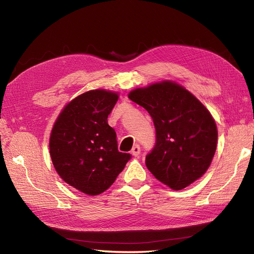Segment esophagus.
Listing matches in <instances>:
<instances>
[{
    "mask_svg": "<svg viewBox=\"0 0 254 254\" xmlns=\"http://www.w3.org/2000/svg\"><path fill=\"white\" fill-rule=\"evenodd\" d=\"M131 153L134 155V157H138V155L140 154V147L138 145H135L132 149Z\"/></svg>",
    "mask_w": 254,
    "mask_h": 254,
    "instance_id": "1",
    "label": "esophagus"
}]
</instances>
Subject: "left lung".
Masks as SVG:
<instances>
[{
	"mask_svg": "<svg viewBox=\"0 0 254 254\" xmlns=\"http://www.w3.org/2000/svg\"><path fill=\"white\" fill-rule=\"evenodd\" d=\"M154 123L155 145L146 166L162 184L178 191L200 178L217 149L216 122L203 104L177 82L163 80L128 93Z\"/></svg>",
	"mask_w": 254,
	"mask_h": 254,
	"instance_id": "1",
	"label": "left lung"
}]
</instances>
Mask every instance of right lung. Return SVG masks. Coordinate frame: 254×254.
<instances>
[{"label": "right lung", "instance_id": "1", "mask_svg": "<svg viewBox=\"0 0 254 254\" xmlns=\"http://www.w3.org/2000/svg\"><path fill=\"white\" fill-rule=\"evenodd\" d=\"M119 99L109 90H90L64 106L51 129L49 150L59 176L88 195H99L123 171L129 153L118 150L107 118Z\"/></svg>", "mask_w": 254, "mask_h": 254}]
</instances>
